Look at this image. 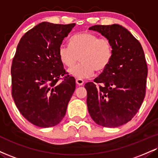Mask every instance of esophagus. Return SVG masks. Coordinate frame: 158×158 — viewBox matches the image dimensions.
I'll return each instance as SVG.
<instances>
[{"instance_id": "1", "label": "esophagus", "mask_w": 158, "mask_h": 158, "mask_svg": "<svg viewBox=\"0 0 158 158\" xmlns=\"http://www.w3.org/2000/svg\"><path fill=\"white\" fill-rule=\"evenodd\" d=\"M76 83H77V85H79V86H81V85L84 84V80H82V79H77V80H76Z\"/></svg>"}]
</instances>
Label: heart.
<instances>
[{
  "mask_svg": "<svg viewBox=\"0 0 158 158\" xmlns=\"http://www.w3.org/2000/svg\"><path fill=\"white\" fill-rule=\"evenodd\" d=\"M70 46L61 45L58 56L64 65L71 68L81 58V62L69 69V73L78 79H85L94 74V70L104 71L113 57V45L110 40L101 38L90 32L75 34L69 40Z\"/></svg>",
  "mask_w": 158,
  "mask_h": 158,
  "instance_id": "heart-1",
  "label": "heart"
}]
</instances>
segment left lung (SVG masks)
I'll return each mask as SVG.
<instances>
[{
  "label": "left lung",
  "instance_id": "8db88e82",
  "mask_svg": "<svg viewBox=\"0 0 158 158\" xmlns=\"http://www.w3.org/2000/svg\"><path fill=\"white\" fill-rule=\"evenodd\" d=\"M89 29L110 40L114 54L109 66L94 82L85 84L88 112L98 125L121 126L132 120L145 98L148 68L143 48L120 25H95Z\"/></svg>",
  "mask_w": 158,
  "mask_h": 158
}]
</instances>
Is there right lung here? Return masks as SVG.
Segmentation results:
<instances>
[{
    "instance_id": "add662e5",
    "label": "right lung",
    "mask_w": 158,
    "mask_h": 158,
    "mask_svg": "<svg viewBox=\"0 0 158 158\" xmlns=\"http://www.w3.org/2000/svg\"><path fill=\"white\" fill-rule=\"evenodd\" d=\"M75 25L40 23L17 47L11 68L12 96L23 116L37 127L58 124L75 90V79L58 56L59 47Z\"/></svg>"
}]
</instances>
